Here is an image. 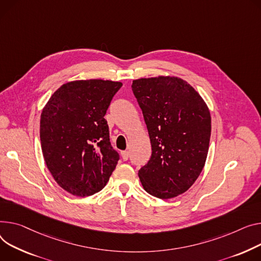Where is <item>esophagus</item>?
<instances>
[{"label":"esophagus","instance_id":"34e87169","mask_svg":"<svg viewBox=\"0 0 261 261\" xmlns=\"http://www.w3.org/2000/svg\"><path fill=\"white\" fill-rule=\"evenodd\" d=\"M129 156H130V153L128 151H123V152H121V158H123L124 161H127L129 159Z\"/></svg>","mask_w":261,"mask_h":261}]
</instances>
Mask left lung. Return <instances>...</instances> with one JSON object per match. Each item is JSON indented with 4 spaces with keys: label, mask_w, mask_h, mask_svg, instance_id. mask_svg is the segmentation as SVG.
Returning <instances> with one entry per match:
<instances>
[{
    "label": "left lung",
    "mask_w": 261,
    "mask_h": 261,
    "mask_svg": "<svg viewBox=\"0 0 261 261\" xmlns=\"http://www.w3.org/2000/svg\"><path fill=\"white\" fill-rule=\"evenodd\" d=\"M132 91L140 105L152 147L138 171L146 192L161 199L185 193L205 164L211 115L199 93L176 76L138 79Z\"/></svg>",
    "instance_id": "8db88e82"
}]
</instances>
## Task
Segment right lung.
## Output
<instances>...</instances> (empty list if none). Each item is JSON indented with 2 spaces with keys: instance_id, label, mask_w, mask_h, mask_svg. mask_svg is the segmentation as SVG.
I'll return each instance as SVG.
<instances>
[{
  "instance_id": "add662e5",
  "label": "right lung",
  "mask_w": 261,
  "mask_h": 261,
  "mask_svg": "<svg viewBox=\"0 0 261 261\" xmlns=\"http://www.w3.org/2000/svg\"><path fill=\"white\" fill-rule=\"evenodd\" d=\"M120 82L81 80L62 85L40 123L43 156L58 185L72 195H93L106 186L119 160L105 114Z\"/></svg>"
}]
</instances>
